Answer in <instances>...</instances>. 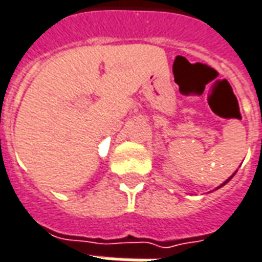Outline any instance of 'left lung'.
I'll return each mask as SVG.
<instances>
[{"instance_id":"left-lung-1","label":"left lung","mask_w":262,"mask_h":262,"mask_svg":"<svg viewBox=\"0 0 262 262\" xmlns=\"http://www.w3.org/2000/svg\"><path fill=\"white\" fill-rule=\"evenodd\" d=\"M231 178H233V176H231ZM231 178H230V179H231ZM230 179H227V181L224 182V183H227V182H229V181H230ZM224 183H223V185H224Z\"/></svg>"}]
</instances>
